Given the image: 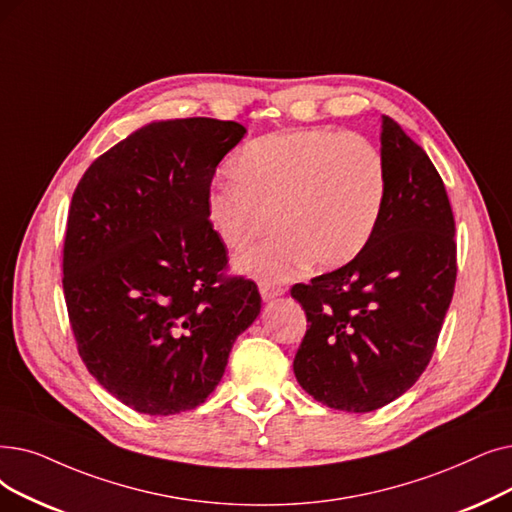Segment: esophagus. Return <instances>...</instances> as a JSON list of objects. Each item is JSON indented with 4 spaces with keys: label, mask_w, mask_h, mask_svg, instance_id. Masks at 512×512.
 <instances>
[{
    "label": "esophagus",
    "mask_w": 512,
    "mask_h": 512,
    "mask_svg": "<svg viewBox=\"0 0 512 512\" xmlns=\"http://www.w3.org/2000/svg\"><path fill=\"white\" fill-rule=\"evenodd\" d=\"M259 293H261L263 301H272V299L284 295V286L274 284V282H261L259 284Z\"/></svg>",
    "instance_id": "1"
}]
</instances>
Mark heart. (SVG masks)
<instances>
[{
  "label": "heart",
  "mask_w": 512,
  "mask_h": 512,
  "mask_svg": "<svg viewBox=\"0 0 512 512\" xmlns=\"http://www.w3.org/2000/svg\"><path fill=\"white\" fill-rule=\"evenodd\" d=\"M228 182L207 192L209 224L230 251L272 234L236 265L265 282L284 280L307 261L337 268L370 240L385 205L383 152L358 133L301 127L261 136L238 150Z\"/></svg>",
  "instance_id": "obj_1"
}]
</instances>
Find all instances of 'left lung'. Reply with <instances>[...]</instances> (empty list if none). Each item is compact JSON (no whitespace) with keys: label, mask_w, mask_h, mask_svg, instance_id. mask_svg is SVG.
<instances>
[{"label":"left lung","mask_w":512,"mask_h":512,"mask_svg":"<svg viewBox=\"0 0 512 512\" xmlns=\"http://www.w3.org/2000/svg\"><path fill=\"white\" fill-rule=\"evenodd\" d=\"M389 184L364 249L295 284L307 316L293 370L316 402L372 412L429 366L456 286V221L441 175L393 119H381Z\"/></svg>","instance_id":"left-lung-1"}]
</instances>
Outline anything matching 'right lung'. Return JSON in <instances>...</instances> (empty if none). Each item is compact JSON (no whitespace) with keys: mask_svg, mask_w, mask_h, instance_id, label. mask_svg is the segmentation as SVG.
<instances>
[{"mask_svg":"<svg viewBox=\"0 0 512 512\" xmlns=\"http://www.w3.org/2000/svg\"><path fill=\"white\" fill-rule=\"evenodd\" d=\"M234 121L150 123L90 165L66 221L62 291L77 351L119 402L150 416L201 406L259 316L257 284L228 276L207 217Z\"/></svg>","mask_w":512,"mask_h":512,"instance_id":"1","label":"right lung"}]
</instances>
